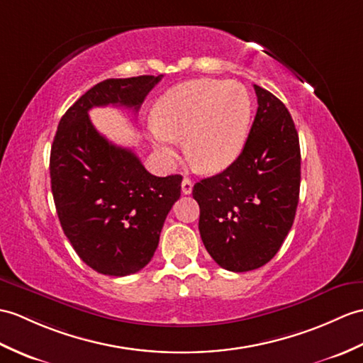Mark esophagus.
Returning a JSON list of instances; mask_svg holds the SVG:
<instances>
[{
    "instance_id": "esophagus-1",
    "label": "esophagus",
    "mask_w": 363,
    "mask_h": 363,
    "mask_svg": "<svg viewBox=\"0 0 363 363\" xmlns=\"http://www.w3.org/2000/svg\"><path fill=\"white\" fill-rule=\"evenodd\" d=\"M181 189H182L184 195H190L191 190H193V182H191L189 178H185V179L182 181V184H181Z\"/></svg>"
}]
</instances>
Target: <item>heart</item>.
Instances as JSON below:
<instances>
[{
  "instance_id": "1",
  "label": "heart",
  "mask_w": 363,
  "mask_h": 363,
  "mask_svg": "<svg viewBox=\"0 0 363 363\" xmlns=\"http://www.w3.org/2000/svg\"><path fill=\"white\" fill-rule=\"evenodd\" d=\"M250 114V97L240 83L190 80L157 99L148 136L167 161L176 157V140L185 139V155L198 170L220 173L240 156Z\"/></svg>"
}]
</instances>
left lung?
<instances>
[{"label":"left lung","instance_id":"obj_1","mask_svg":"<svg viewBox=\"0 0 363 363\" xmlns=\"http://www.w3.org/2000/svg\"><path fill=\"white\" fill-rule=\"evenodd\" d=\"M258 109L241 155L193 187L199 233L218 264L232 272L264 266L280 250L296 218L300 143L280 99L254 85Z\"/></svg>","mask_w":363,"mask_h":363}]
</instances>
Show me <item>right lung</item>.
Segmentation results:
<instances>
[{
	"label": "right lung",
	"instance_id": "add662e5",
	"mask_svg": "<svg viewBox=\"0 0 363 363\" xmlns=\"http://www.w3.org/2000/svg\"><path fill=\"white\" fill-rule=\"evenodd\" d=\"M162 75L97 83L65 116L50 147V189L65 235L96 272L136 274L155 255L165 218L181 196V174H151L133 150L117 147L91 123L94 106L139 111Z\"/></svg>",
	"mask_w": 363,
	"mask_h": 363
}]
</instances>
